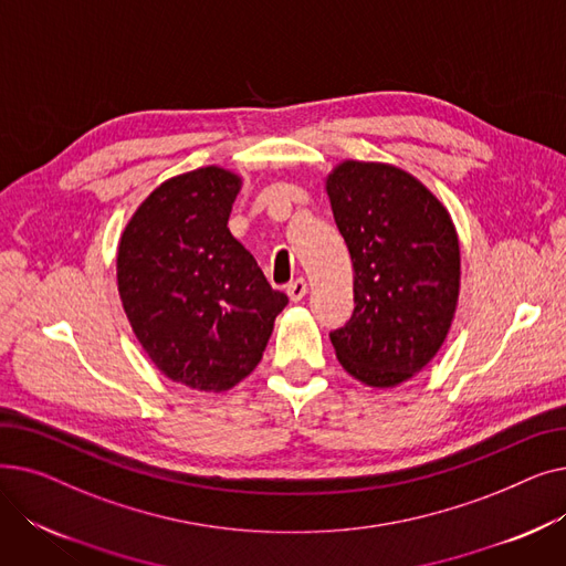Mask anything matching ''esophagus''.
<instances>
[{"mask_svg":"<svg viewBox=\"0 0 566 566\" xmlns=\"http://www.w3.org/2000/svg\"><path fill=\"white\" fill-rule=\"evenodd\" d=\"M286 293H289V298L293 301V303H301L305 295H307V282L303 280V277H298V280H293L291 284H286Z\"/></svg>","mask_w":566,"mask_h":566,"instance_id":"34e87169","label":"esophagus"}]
</instances>
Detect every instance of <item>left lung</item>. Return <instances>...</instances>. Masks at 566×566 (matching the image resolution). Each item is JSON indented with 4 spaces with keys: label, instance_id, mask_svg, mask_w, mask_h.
Segmentation results:
<instances>
[{
    "label": "left lung",
    "instance_id": "left-lung-1",
    "mask_svg": "<svg viewBox=\"0 0 566 566\" xmlns=\"http://www.w3.org/2000/svg\"><path fill=\"white\" fill-rule=\"evenodd\" d=\"M325 188L350 252L355 301L331 342L350 376L392 388L448 337L459 298L454 224L418 178L392 165L348 160Z\"/></svg>",
    "mask_w": 566,
    "mask_h": 566
}]
</instances>
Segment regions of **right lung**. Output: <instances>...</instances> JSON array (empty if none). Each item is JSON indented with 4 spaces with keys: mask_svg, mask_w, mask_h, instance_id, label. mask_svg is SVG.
<instances>
[{
    "mask_svg": "<svg viewBox=\"0 0 566 566\" xmlns=\"http://www.w3.org/2000/svg\"><path fill=\"white\" fill-rule=\"evenodd\" d=\"M238 190L241 178L220 167L169 178L137 208L116 256L118 293L148 358L206 392L259 365L289 303L227 227Z\"/></svg>",
    "mask_w": 566,
    "mask_h": 566,
    "instance_id": "add662e5",
    "label": "right lung"
}]
</instances>
